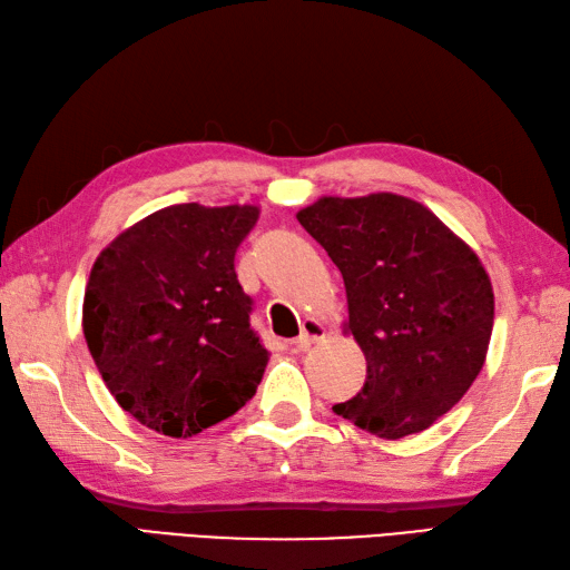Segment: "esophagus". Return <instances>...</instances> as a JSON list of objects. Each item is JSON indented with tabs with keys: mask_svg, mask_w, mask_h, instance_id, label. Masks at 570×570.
<instances>
[{
	"mask_svg": "<svg viewBox=\"0 0 570 570\" xmlns=\"http://www.w3.org/2000/svg\"><path fill=\"white\" fill-rule=\"evenodd\" d=\"M324 336H326L324 324L318 322V318H314V316H307V318H304V322H302V333L295 338V345H297L299 351H307L309 345L318 343Z\"/></svg>",
	"mask_w": 570,
	"mask_h": 570,
	"instance_id": "esophagus-1",
	"label": "esophagus"
}]
</instances>
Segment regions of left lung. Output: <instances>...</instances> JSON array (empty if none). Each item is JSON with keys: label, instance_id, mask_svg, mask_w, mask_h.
Segmentation results:
<instances>
[{"label": "left lung", "instance_id": "obj_1", "mask_svg": "<svg viewBox=\"0 0 570 570\" xmlns=\"http://www.w3.org/2000/svg\"><path fill=\"white\" fill-rule=\"evenodd\" d=\"M299 225L336 263L367 380L333 411L399 440L433 425L483 367L493 287L479 256L425 205L394 193L318 198Z\"/></svg>", "mask_w": 570, "mask_h": 570}]
</instances>
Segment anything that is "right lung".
<instances>
[{
  "label": "right lung",
  "mask_w": 570,
  "mask_h": 570,
  "mask_svg": "<svg viewBox=\"0 0 570 570\" xmlns=\"http://www.w3.org/2000/svg\"><path fill=\"white\" fill-rule=\"evenodd\" d=\"M256 219V205H171L94 263L81 309L89 353L120 409L161 435H198L261 384L268 351L234 271Z\"/></svg>",
  "instance_id": "add662e5"
}]
</instances>
